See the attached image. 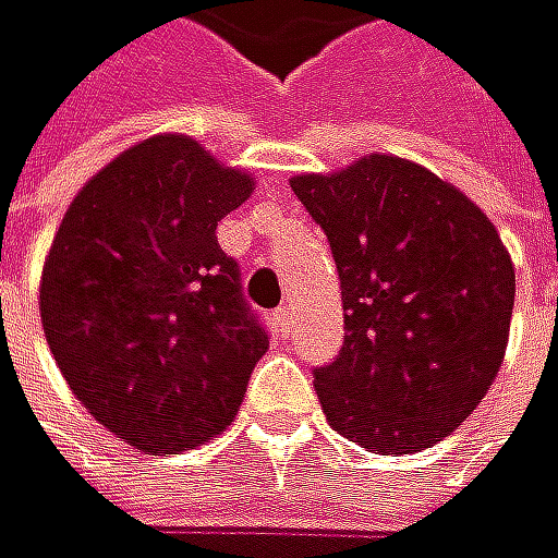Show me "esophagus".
<instances>
[{"label": "esophagus", "mask_w": 558, "mask_h": 558, "mask_svg": "<svg viewBox=\"0 0 558 558\" xmlns=\"http://www.w3.org/2000/svg\"><path fill=\"white\" fill-rule=\"evenodd\" d=\"M270 320H274L277 333H281V337H291V330H294V320H291V307H277Z\"/></svg>", "instance_id": "obj_1"}]
</instances>
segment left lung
Segmentation results:
<instances>
[{"instance_id":"obj_1","label":"left lung","mask_w":558,"mask_h":558,"mask_svg":"<svg viewBox=\"0 0 558 558\" xmlns=\"http://www.w3.org/2000/svg\"><path fill=\"white\" fill-rule=\"evenodd\" d=\"M343 291V350L314 369L327 422L376 454L448 438L494 386L517 274L494 221L451 182L399 156L294 175Z\"/></svg>"}]
</instances>
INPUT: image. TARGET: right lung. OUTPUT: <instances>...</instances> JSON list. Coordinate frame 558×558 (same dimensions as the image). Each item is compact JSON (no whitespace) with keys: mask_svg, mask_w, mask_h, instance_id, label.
Masks as SVG:
<instances>
[{"mask_svg":"<svg viewBox=\"0 0 558 558\" xmlns=\"http://www.w3.org/2000/svg\"><path fill=\"white\" fill-rule=\"evenodd\" d=\"M254 189L202 143L159 133L68 205L41 267L48 350L117 438L175 454L221 435L267 353L218 221Z\"/></svg>","mask_w":558,"mask_h":558,"instance_id":"1","label":"right lung"}]
</instances>
